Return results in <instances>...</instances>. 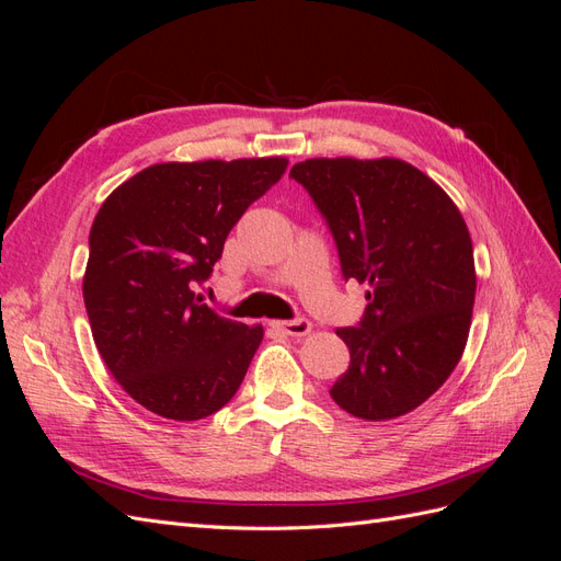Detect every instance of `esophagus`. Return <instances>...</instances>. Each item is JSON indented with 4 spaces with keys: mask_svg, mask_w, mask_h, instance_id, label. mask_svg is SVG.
I'll return each mask as SVG.
<instances>
[{
    "mask_svg": "<svg viewBox=\"0 0 561 561\" xmlns=\"http://www.w3.org/2000/svg\"><path fill=\"white\" fill-rule=\"evenodd\" d=\"M271 328H274L276 332L280 334H287V336H304L311 332V320L307 318H295V320H274L268 322Z\"/></svg>",
    "mask_w": 561,
    "mask_h": 561,
    "instance_id": "esophagus-1",
    "label": "esophagus"
}]
</instances>
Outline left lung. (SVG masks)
<instances>
[{"label":"left lung","instance_id":"obj_1","mask_svg":"<svg viewBox=\"0 0 561 561\" xmlns=\"http://www.w3.org/2000/svg\"><path fill=\"white\" fill-rule=\"evenodd\" d=\"M325 219L344 280L369 285L351 365L330 388L344 412L383 421L416 410L466 348L474 304L472 241L461 213L400 159H309L293 165Z\"/></svg>","mask_w":561,"mask_h":561}]
</instances>
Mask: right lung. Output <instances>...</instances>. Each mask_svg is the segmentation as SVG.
Returning <instances> with one entry per match:
<instances>
[{
    "mask_svg": "<svg viewBox=\"0 0 561 561\" xmlns=\"http://www.w3.org/2000/svg\"><path fill=\"white\" fill-rule=\"evenodd\" d=\"M285 168L280 157L157 163L98 210L83 304L112 377L149 412L206 419L239 390L264 330L222 318L194 290Z\"/></svg>",
    "mask_w": 561,
    "mask_h": 561,
    "instance_id": "1",
    "label": "right lung"
}]
</instances>
